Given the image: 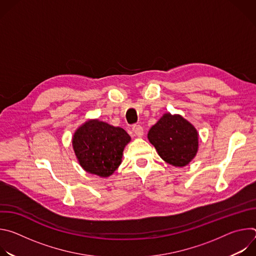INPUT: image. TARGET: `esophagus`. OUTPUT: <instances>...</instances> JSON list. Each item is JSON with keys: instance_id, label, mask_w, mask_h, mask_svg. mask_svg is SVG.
<instances>
[{"instance_id": "esophagus-1", "label": "esophagus", "mask_w": 256, "mask_h": 256, "mask_svg": "<svg viewBox=\"0 0 256 256\" xmlns=\"http://www.w3.org/2000/svg\"><path fill=\"white\" fill-rule=\"evenodd\" d=\"M132 132L138 138H142L144 136V130L140 124H134L132 126Z\"/></svg>"}]
</instances>
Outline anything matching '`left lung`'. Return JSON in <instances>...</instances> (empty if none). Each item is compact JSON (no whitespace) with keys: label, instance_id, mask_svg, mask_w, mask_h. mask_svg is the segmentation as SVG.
<instances>
[{"label":"left lung","instance_id":"8db88e82","mask_svg":"<svg viewBox=\"0 0 256 256\" xmlns=\"http://www.w3.org/2000/svg\"><path fill=\"white\" fill-rule=\"evenodd\" d=\"M148 140L158 155L174 167H184L198 151V132L180 114H164L150 128Z\"/></svg>","mask_w":256,"mask_h":256}]
</instances>
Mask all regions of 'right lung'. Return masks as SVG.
Listing matches in <instances>:
<instances>
[{"label": "right lung", "instance_id": "add662e5", "mask_svg": "<svg viewBox=\"0 0 256 256\" xmlns=\"http://www.w3.org/2000/svg\"><path fill=\"white\" fill-rule=\"evenodd\" d=\"M128 134L97 118L88 120L72 134V144L81 167L88 173L109 177L122 164Z\"/></svg>", "mask_w": 256, "mask_h": 256}]
</instances>
